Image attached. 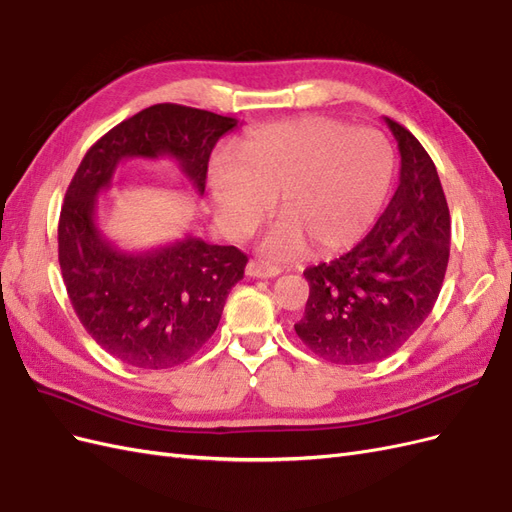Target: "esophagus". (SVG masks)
Here are the masks:
<instances>
[{
	"label": "esophagus",
	"instance_id": "1",
	"mask_svg": "<svg viewBox=\"0 0 512 512\" xmlns=\"http://www.w3.org/2000/svg\"><path fill=\"white\" fill-rule=\"evenodd\" d=\"M247 275L250 277H258V280H267V277H275L280 275L282 269L275 267V265H267V262H260V260H250L247 262Z\"/></svg>",
	"mask_w": 512,
	"mask_h": 512
}]
</instances>
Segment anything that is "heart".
Returning <instances> with one entry per match:
<instances>
[{
  "label": "heart",
  "mask_w": 512,
  "mask_h": 512,
  "mask_svg": "<svg viewBox=\"0 0 512 512\" xmlns=\"http://www.w3.org/2000/svg\"><path fill=\"white\" fill-rule=\"evenodd\" d=\"M209 162L213 207L230 235H247L280 194L284 213L262 239L271 258L299 254L312 239L320 252L361 241L391 192L395 153L378 130H352L331 117L260 126L237 149Z\"/></svg>",
  "instance_id": "1"
}]
</instances>
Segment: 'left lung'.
I'll return each instance as SVG.
<instances>
[{"label":"left lung","mask_w":512,"mask_h":512,"mask_svg":"<svg viewBox=\"0 0 512 512\" xmlns=\"http://www.w3.org/2000/svg\"><path fill=\"white\" fill-rule=\"evenodd\" d=\"M401 156L399 185L369 235L344 256L305 269L301 342L337 365L376 363L408 342L436 303L451 252V215L436 164L384 117Z\"/></svg>","instance_id":"8db88e82"}]
</instances>
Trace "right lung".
<instances>
[{
	"label": "right lung",
	"instance_id": "right-lung-1",
	"mask_svg": "<svg viewBox=\"0 0 512 512\" xmlns=\"http://www.w3.org/2000/svg\"><path fill=\"white\" fill-rule=\"evenodd\" d=\"M237 123L190 106H149L108 130L70 181L57 228L61 275L87 333L121 363L168 369L194 356L218 329L247 256L194 235L121 250L96 222V198L130 158L175 160L203 196L211 151Z\"/></svg>",
	"mask_w": 512,
	"mask_h": 512
}]
</instances>
